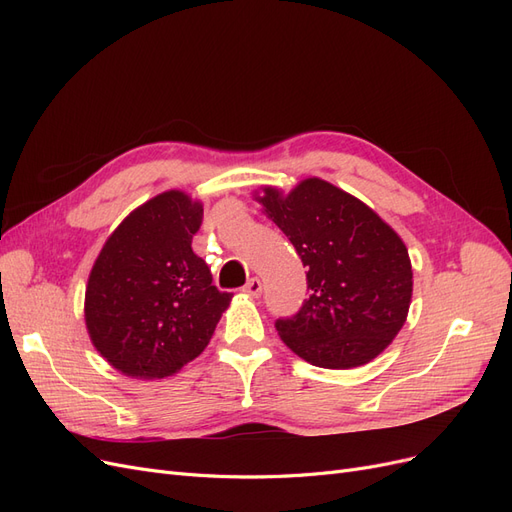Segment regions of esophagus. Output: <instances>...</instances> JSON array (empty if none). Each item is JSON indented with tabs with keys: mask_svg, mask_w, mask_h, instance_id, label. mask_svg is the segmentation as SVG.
<instances>
[{
	"mask_svg": "<svg viewBox=\"0 0 512 512\" xmlns=\"http://www.w3.org/2000/svg\"><path fill=\"white\" fill-rule=\"evenodd\" d=\"M243 292H245V294H250V297H260L262 284H260L258 277H252V280L243 286Z\"/></svg>",
	"mask_w": 512,
	"mask_h": 512,
	"instance_id": "34e87169",
	"label": "esophagus"
}]
</instances>
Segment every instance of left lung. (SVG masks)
<instances>
[{
    "instance_id": "8db88e82",
    "label": "left lung",
    "mask_w": 512,
    "mask_h": 512,
    "mask_svg": "<svg viewBox=\"0 0 512 512\" xmlns=\"http://www.w3.org/2000/svg\"><path fill=\"white\" fill-rule=\"evenodd\" d=\"M307 267L309 297L277 318L284 344L316 367L369 363L404 327L412 265L397 232L359 198L322 179H305L288 196L260 198Z\"/></svg>"
}]
</instances>
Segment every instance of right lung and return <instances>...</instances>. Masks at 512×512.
Wrapping results in <instances>:
<instances>
[{
	"label": "right lung",
	"instance_id": "right-lung-1",
	"mask_svg": "<svg viewBox=\"0 0 512 512\" xmlns=\"http://www.w3.org/2000/svg\"><path fill=\"white\" fill-rule=\"evenodd\" d=\"M203 205L170 190L123 220L91 269L85 322L121 374L166 378L203 352L232 294L192 250Z\"/></svg>",
	"mask_w": 512,
	"mask_h": 512
}]
</instances>
